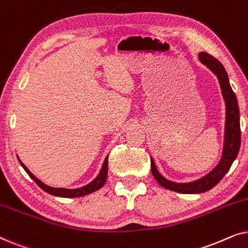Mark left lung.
Segmentation results:
<instances>
[{"mask_svg": "<svg viewBox=\"0 0 248 248\" xmlns=\"http://www.w3.org/2000/svg\"><path fill=\"white\" fill-rule=\"evenodd\" d=\"M201 63L208 66L218 78L221 93L226 103V126H225V143H223L222 157L219 164L216 166L212 171L201 179L191 183H175L162 177L158 171L154 159L151 158V172L159 184L162 187L170 191L183 193V194H198L209 191L221 181L232 167L240 148V122H239V108L236 94L230 87L228 74L225 67L218 60L205 52L199 54Z\"/></svg>", "mask_w": 248, "mask_h": 248, "instance_id": "8db88e82", "label": "left lung"}]
</instances>
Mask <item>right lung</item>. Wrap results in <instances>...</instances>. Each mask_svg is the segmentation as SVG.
Wrapping results in <instances>:
<instances>
[{
	"instance_id": "add662e5",
	"label": "right lung",
	"mask_w": 248,
	"mask_h": 248,
	"mask_svg": "<svg viewBox=\"0 0 248 248\" xmlns=\"http://www.w3.org/2000/svg\"><path fill=\"white\" fill-rule=\"evenodd\" d=\"M19 159V158H18ZM20 164H21L22 168L25 169L27 174L29 175V177L32 179L33 182L36 183L37 185L39 186L40 188L44 189V191L49 193V194L52 195H55V196H60V198H80V196H84L87 194H90V193H93L98 191V189H100L103 187L105 183H106V179H107V171H108V155L106 158H105L104 160V164H103V167H101V170L99 172V175L97 176L96 178L93 179V182L89 183V184L86 185V186H82V187L80 188H74V189H69V188H57V187H50V186L44 184L42 181H39L38 178L36 177L35 175L32 174L31 171L29 170L28 168L26 167L25 165L22 164L21 160L19 159Z\"/></svg>"
}]
</instances>
